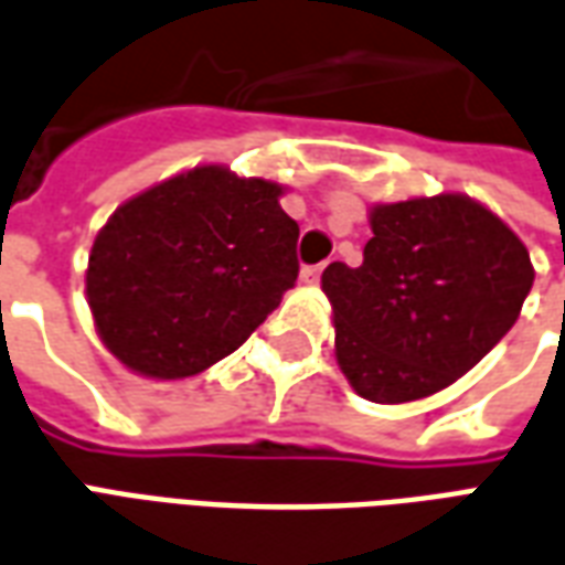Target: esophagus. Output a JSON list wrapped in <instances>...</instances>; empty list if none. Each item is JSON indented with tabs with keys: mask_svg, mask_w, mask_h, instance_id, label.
<instances>
[{
	"mask_svg": "<svg viewBox=\"0 0 565 565\" xmlns=\"http://www.w3.org/2000/svg\"><path fill=\"white\" fill-rule=\"evenodd\" d=\"M320 271H323V263H318V266H302L299 278H302V284H315L320 281Z\"/></svg>",
	"mask_w": 565,
	"mask_h": 565,
	"instance_id": "1",
	"label": "esophagus"
}]
</instances>
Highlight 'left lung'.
Instances as JSON below:
<instances>
[{
    "label": "left lung",
    "instance_id": "obj_1",
    "mask_svg": "<svg viewBox=\"0 0 565 565\" xmlns=\"http://www.w3.org/2000/svg\"><path fill=\"white\" fill-rule=\"evenodd\" d=\"M533 278L521 238L469 196L379 205L363 266L323 269L339 366L369 403L424 399L497 348Z\"/></svg>",
    "mask_w": 565,
    "mask_h": 565
}]
</instances>
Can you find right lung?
I'll use <instances>...</instances> for the list:
<instances>
[{
    "mask_svg": "<svg viewBox=\"0 0 565 565\" xmlns=\"http://www.w3.org/2000/svg\"><path fill=\"white\" fill-rule=\"evenodd\" d=\"M281 186L199 166L150 186L96 235L87 299L108 351L148 379L233 354L299 275Z\"/></svg>",
    "mask_w": 565,
    "mask_h": 565,
    "instance_id": "add662e5",
    "label": "right lung"
}]
</instances>
